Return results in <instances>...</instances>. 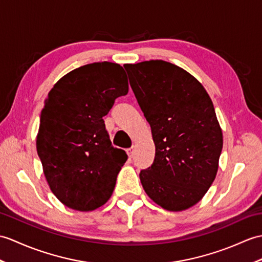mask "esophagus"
<instances>
[{"label":"esophagus","instance_id":"esophagus-1","mask_svg":"<svg viewBox=\"0 0 262 262\" xmlns=\"http://www.w3.org/2000/svg\"><path fill=\"white\" fill-rule=\"evenodd\" d=\"M127 154H128L129 159H132V157L134 156V147H130V148L127 149Z\"/></svg>","mask_w":262,"mask_h":262}]
</instances>
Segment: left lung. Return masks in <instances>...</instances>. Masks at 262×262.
Returning <instances> with one entry per match:
<instances>
[{"label":"left lung","instance_id":"8db88e82","mask_svg":"<svg viewBox=\"0 0 262 262\" xmlns=\"http://www.w3.org/2000/svg\"><path fill=\"white\" fill-rule=\"evenodd\" d=\"M151 128L155 159L139 173L146 194L167 211L196 204L213 183L223 136L198 79L163 60L124 66Z\"/></svg>","mask_w":262,"mask_h":262}]
</instances>
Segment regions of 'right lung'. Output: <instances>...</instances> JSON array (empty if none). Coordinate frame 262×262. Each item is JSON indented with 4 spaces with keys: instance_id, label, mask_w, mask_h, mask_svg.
Listing matches in <instances>:
<instances>
[{
    "instance_id": "obj_1",
    "label": "right lung",
    "mask_w": 262,
    "mask_h": 262,
    "mask_svg": "<svg viewBox=\"0 0 262 262\" xmlns=\"http://www.w3.org/2000/svg\"><path fill=\"white\" fill-rule=\"evenodd\" d=\"M127 93L123 67L103 61L68 72L48 94L36 151L50 190L68 208L93 211L112 196L127 154L112 145L102 117Z\"/></svg>"
}]
</instances>
